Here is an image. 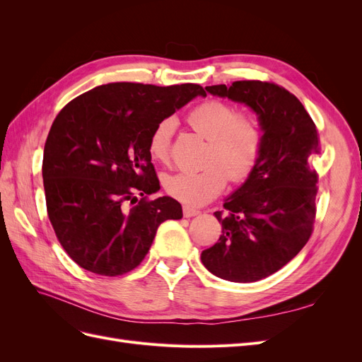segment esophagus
<instances>
[{
	"mask_svg": "<svg viewBox=\"0 0 362 362\" xmlns=\"http://www.w3.org/2000/svg\"><path fill=\"white\" fill-rule=\"evenodd\" d=\"M182 213H184V217H193V216H198L201 211L196 210V208L184 205V206H182Z\"/></svg>",
	"mask_w": 362,
	"mask_h": 362,
	"instance_id": "34e87169",
	"label": "esophagus"
}]
</instances>
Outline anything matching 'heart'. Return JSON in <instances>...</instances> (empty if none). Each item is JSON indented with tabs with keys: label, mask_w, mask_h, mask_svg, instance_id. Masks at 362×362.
Here are the masks:
<instances>
[{
	"label": "heart",
	"mask_w": 362,
	"mask_h": 362,
	"mask_svg": "<svg viewBox=\"0 0 362 362\" xmlns=\"http://www.w3.org/2000/svg\"><path fill=\"white\" fill-rule=\"evenodd\" d=\"M189 125L208 140L204 164L198 172H177L164 180V189L192 206L211 202L225 189L228 178L237 184L245 181L257 166L262 149V127L254 112H237L225 101L208 100L194 107L187 116ZM175 122L164 119L149 136L148 149L158 163L170 160Z\"/></svg>",
	"instance_id": "obj_1"
}]
</instances>
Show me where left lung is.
<instances>
[{"instance_id":"obj_1","label":"left lung","mask_w":362,"mask_h":362,"mask_svg":"<svg viewBox=\"0 0 362 362\" xmlns=\"http://www.w3.org/2000/svg\"><path fill=\"white\" fill-rule=\"evenodd\" d=\"M205 90L249 105L264 131L257 166L214 213L221 238L201 254L213 275L255 282L286 266L313 234L319 175L310 158L320 154L319 133L298 98L275 83L245 80Z\"/></svg>"}]
</instances>
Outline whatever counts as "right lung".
Masks as SVG:
<instances>
[{
  "instance_id": "right-lung-1",
  "label": "right lung",
  "mask_w": 362,
  "mask_h": 362,
  "mask_svg": "<svg viewBox=\"0 0 362 362\" xmlns=\"http://www.w3.org/2000/svg\"><path fill=\"white\" fill-rule=\"evenodd\" d=\"M198 95L204 87L192 83H110L76 96L54 119L42 163L47 211L80 267L125 275L144 261L158 226L182 217L169 196L148 199L160 190L148 144L157 124Z\"/></svg>"
}]
</instances>
